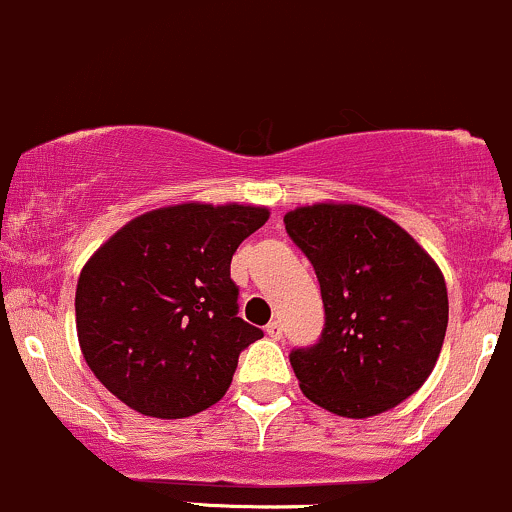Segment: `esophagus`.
I'll use <instances>...</instances> for the list:
<instances>
[{"instance_id":"esophagus-1","label":"esophagus","mask_w":512,"mask_h":512,"mask_svg":"<svg viewBox=\"0 0 512 512\" xmlns=\"http://www.w3.org/2000/svg\"><path fill=\"white\" fill-rule=\"evenodd\" d=\"M266 335L271 337V340H281V337H283V325L278 323V320H271V323L266 325Z\"/></svg>"}]
</instances>
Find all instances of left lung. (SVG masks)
<instances>
[{"label": "left lung", "instance_id": "left-lung-1", "mask_svg": "<svg viewBox=\"0 0 512 512\" xmlns=\"http://www.w3.org/2000/svg\"><path fill=\"white\" fill-rule=\"evenodd\" d=\"M283 221L313 263L325 305L320 340L291 352L303 394L347 419L402 404L444 345L449 295L441 268L402 226L360 204L320 202Z\"/></svg>", "mask_w": 512, "mask_h": 512}]
</instances>
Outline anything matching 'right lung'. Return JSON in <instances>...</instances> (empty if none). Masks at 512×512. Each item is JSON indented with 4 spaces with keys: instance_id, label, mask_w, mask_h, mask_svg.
Listing matches in <instances>:
<instances>
[{
    "instance_id": "add662e5",
    "label": "right lung",
    "mask_w": 512,
    "mask_h": 512,
    "mask_svg": "<svg viewBox=\"0 0 512 512\" xmlns=\"http://www.w3.org/2000/svg\"><path fill=\"white\" fill-rule=\"evenodd\" d=\"M266 221V207L184 202L140 214L88 258L76 330L108 392L157 419L224 397L241 350L263 337L239 318L231 256Z\"/></svg>"
}]
</instances>
